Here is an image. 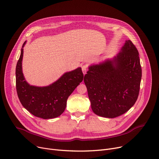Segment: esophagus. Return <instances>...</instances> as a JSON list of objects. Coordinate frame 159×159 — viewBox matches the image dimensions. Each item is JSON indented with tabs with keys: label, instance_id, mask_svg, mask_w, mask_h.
Returning a JSON list of instances; mask_svg holds the SVG:
<instances>
[{
	"label": "esophagus",
	"instance_id": "obj_1",
	"mask_svg": "<svg viewBox=\"0 0 159 159\" xmlns=\"http://www.w3.org/2000/svg\"><path fill=\"white\" fill-rule=\"evenodd\" d=\"M82 73L84 75L86 74L87 72V66L86 65H84L82 67Z\"/></svg>",
	"mask_w": 159,
	"mask_h": 159
}]
</instances>
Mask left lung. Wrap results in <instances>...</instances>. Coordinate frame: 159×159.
Returning a JSON list of instances; mask_svg holds the SVG:
<instances>
[{
    "label": "left lung",
    "mask_w": 159,
    "mask_h": 159,
    "mask_svg": "<svg viewBox=\"0 0 159 159\" xmlns=\"http://www.w3.org/2000/svg\"><path fill=\"white\" fill-rule=\"evenodd\" d=\"M141 77L138 50L130 40L113 58L89 66L84 81L94 113L111 119L128 111L137 100Z\"/></svg>",
    "instance_id": "1"
}]
</instances>
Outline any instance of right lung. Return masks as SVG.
I'll use <instances>...</instances> for the list:
<instances>
[{
    "label": "right lung",
    "mask_w": 159,
    "mask_h": 159,
    "mask_svg": "<svg viewBox=\"0 0 159 159\" xmlns=\"http://www.w3.org/2000/svg\"><path fill=\"white\" fill-rule=\"evenodd\" d=\"M24 42L16 66V92L24 108L37 117L50 119L60 116L65 110L67 100L83 80L81 68L66 72L57 80L47 86L29 84L22 73V62Z\"/></svg>",
    "instance_id": "obj_1"
}]
</instances>
